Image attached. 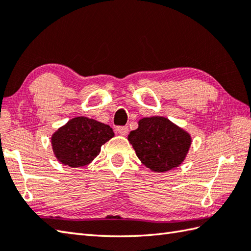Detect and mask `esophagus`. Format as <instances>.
I'll list each match as a JSON object with an SVG mask.
<instances>
[{"label": "esophagus", "instance_id": "obj_1", "mask_svg": "<svg viewBox=\"0 0 251 251\" xmlns=\"http://www.w3.org/2000/svg\"><path fill=\"white\" fill-rule=\"evenodd\" d=\"M116 131L119 132V134L125 136V135L128 134V126H117Z\"/></svg>", "mask_w": 251, "mask_h": 251}]
</instances>
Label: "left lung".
Masks as SVG:
<instances>
[{
  "instance_id": "obj_1",
  "label": "left lung",
  "mask_w": 251,
  "mask_h": 251,
  "mask_svg": "<svg viewBox=\"0 0 251 251\" xmlns=\"http://www.w3.org/2000/svg\"><path fill=\"white\" fill-rule=\"evenodd\" d=\"M140 161L153 172L164 173L183 162L191 146V137L162 116L146 117L128 135Z\"/></svg>"
}]
</instances>
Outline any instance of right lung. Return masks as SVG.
Returning a JSON list of instances; mask_svg holds the SVG:
<instances>
[{"instance_id": "right-lung-1", "label": "right lung", "mask_w": 251, "mask_h": 251, "mask_svg": "<svg viewBox=\"0 0 251 251\" xmlns=\"http://www.w3.org/2000/svg\"><path fill=\"white\" fill-rule=\"evenodd\" d=\"M114 132L109 125L88 117H75L58 129L51 137L56 157L70 167H81L98 155L101 146Z\"/></svg>"}]
</instances>
